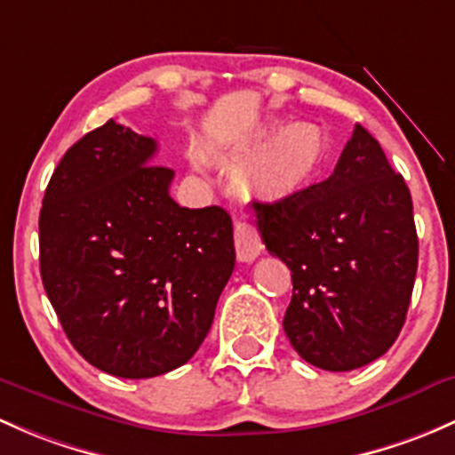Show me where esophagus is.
Here are the masks:
<instances>
[{
	"mask_svg": "<svg viewBox=\"0 0 455 455\" xmlns=\"http://www.w3.org/2000/svg\"><path fill=\"white\" fill-rule=\"evenodd\" d=\"M261 243L259 231L248 222L243 215L235 218V252H237V259L240 261H255L259 257Z\"/></svg>",
	"mask_w": 455,
	"mask_h": 455,
	"instance_id": "34e87169",
	"label": "esophagus"
}]
</instances>
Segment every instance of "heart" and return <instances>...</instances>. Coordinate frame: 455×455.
I'll use <instances>...</instances> for the list:
<instances>
[{
	"mask_svg": "<svg viewBox=\"0 0 455 455\" xmlns=\"http://www.w3.org/2000/svg\"><path fill=\"white\" fill-rule=\"evenodd\" d=\"M272 137L276 140L267 148L257 167V179L267 189H291L318 170L324 156V137L318 126L294 124L285 131H281V126H270L255 137L252 148L266 146ZM194 165L203 167V159L198 155L194 156Z\"/></svg>",
	"mask_w": 455,
	"mask_h": 455,
	"instance_id": "obj_1",
	"label": "heart"
}]
</instances>
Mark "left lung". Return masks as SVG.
Returning <instances> with one entry per match:
<instances>
[{
	"instance_id": "obj_1",
	"label": "left lung",
	"mask_w": 455,
	"mask_h": 455,
	"mask_svg": "<svg viewBox=\"0 0 455 455\" xmlns=\"http://www.w3.org/2000/svg\"><path fill=\"white\" fill-rule=\"evenodd\" d=\"M255 212L267 252L291 272L294 351L333 372L384 355L412 299L419 237L408 185L375 137L357 124L327 180Z\"/></svg>"
}]
</instances>
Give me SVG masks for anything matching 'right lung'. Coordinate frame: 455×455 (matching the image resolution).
<instances>
[{"label":"right lung","mask_w":455,"mask_h":455,"mask_svg":"<svg viewBox=\"0 0 455 455\" xmlns=\"http://www.w3.org/2000/svg\"><path fill=\"white\" fill-rule=\"evenodd\" d=\"M156 141L115 119L76 141L38 218L41 279L76 351L124 379L191 360L235 267L231 215L170 196Z\"/></svg>","instance_id":"1"}]
</instances>
